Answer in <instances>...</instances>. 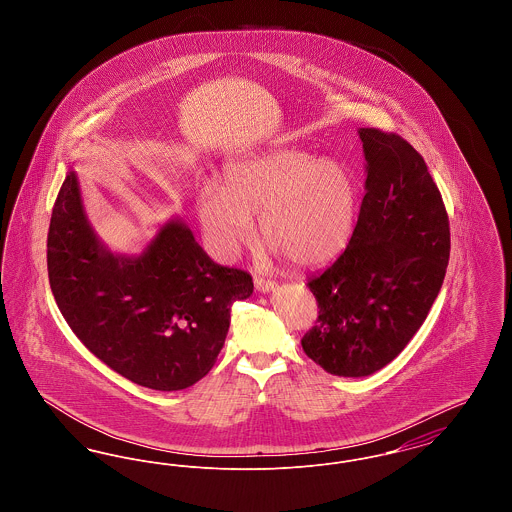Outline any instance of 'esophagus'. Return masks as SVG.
Masks as SVG:
<instances>
[{"label": "esophagus", "instance_id": "obj_1", "mask_svg": "<svg viewBox=\"0 0 512 512\" xmlns=\"http://www.w3.org/2000/svg\"><path fill=\"white\" fill-rule=\"evenodd\" d=\"M276 288V284L272 282V280H267V278H261V276H255V290L261 293L272 292Z\"/></svg>", "mask_w": 512, "mask_h": 512}]
</instances>
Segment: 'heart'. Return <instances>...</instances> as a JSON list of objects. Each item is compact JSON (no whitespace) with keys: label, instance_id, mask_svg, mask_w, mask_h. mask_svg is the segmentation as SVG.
<instances>
[{"label":"heart","instance_id":"1","mask_svg":"<svg viewBox=\"0 0 512 512\" xmlns=\"http://www.w3.org/2000/svg\"><path fill=\"white\" fill-rule=\"evenodd\" d=\"M359 209V184L338 159L276 147L228 161L220 184L197 192V217L222 255L253 238L297 267L328 261L347 244Z\"/></svg>","mask_w":512,"mask_h":512}]
</instances>
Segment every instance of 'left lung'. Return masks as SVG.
<instances>
[{"label": "left lung", "mask_w": 512, "mask_h": 512, "mask_svg": "<svg viewBox=\"0 0 512 512\" xmlns=\"http://www.w3.org/2000/svg\"><path fill=\"white\" fill-rule=\"evenodd\" d=\"M366 194L340 257L309 278L318 324L301 340L326 372L363 378L391 363L438 297L449 219L422 155L407 140L359 128Z\"/></svg>", "instance_id": "obj_1"}]
</instances>
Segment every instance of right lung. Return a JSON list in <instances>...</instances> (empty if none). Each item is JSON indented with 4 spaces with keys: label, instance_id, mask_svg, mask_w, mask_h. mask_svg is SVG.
I'll return each instance as SVG.
<instances>
[{
    "label": "right lung",
    "instance_id": "add662e5",
    "mask_svg": "<svg viewBox=\"0 0 512 512\" xmlns=\"http://www.w3.org/2000/svg\"><path fill=\"white\" fill-rule=\"evenodd\" d=\"M49 286L61 315L99 361L149 390L194 386L215 365L232 303L251 276L220 267L184 220L165 222L140 255L109 251L69 172L48 232Z\"/></svg>",
    "mask_w": 512,
    "mask_h": 512
}]
</instances>
